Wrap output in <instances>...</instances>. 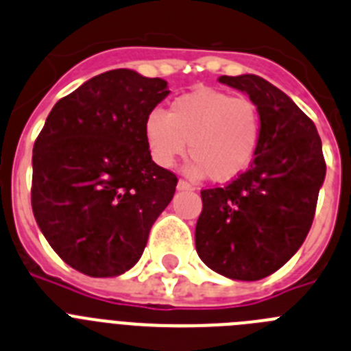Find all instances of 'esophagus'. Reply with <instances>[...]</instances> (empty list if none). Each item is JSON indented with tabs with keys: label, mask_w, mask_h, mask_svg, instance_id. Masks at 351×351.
<instances>
[{
	"label": "esophagus",
	"mask_w": 351,
	"mask_h": 351,
	"mask_svg": "<svg viewBox=\"0 0 351 351\" xmlns=\"http://www.w3.org/2000/svg\"><path fill=\"white\" fill-rule=\"evenodd\" d=\"M178 191H194V185H191L185 180H178Z\"/></svg>",
	"instance_id": "34e87169"
}]
</instances>
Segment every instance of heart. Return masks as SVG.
<instances>
[{
  "mask_svg": "<svg viewBox=\"0 0 351 351\" xmlns=\"http://www.w3.org/2000/svg\"><path fill=\"white\" fill-rule=\"evenodd\" d=\"M145 139L160 167H173L189 154V173L230 182L252 164L261 139L260 109L247 97L217 90L193 91L175 99L167 112L152 111L145 120Z\"/></svg>",
  "mask_w": 351,
  "mask_h": 351,
  "instance_id": "obj_1",
  "label": "heart"
}]
</instances>
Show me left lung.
Masks as SVG:
<instances>
[{
	"label": "left lung",
	"instance_id": "8db88e82",
	"mask_svg": "<svg viewBox=\"0 0 351 351\" xmlns=\"http://www.w3.org/2000/svg\"><path fill=\"white\" fill-rule=\"evenodd\" d=\"M219 81L258 106L261 139L247 171L224 187L201 191L196 251L213 272L258 281L304 243L327 166L313 120L279 88L252 74Z\"/></svg>",
	"mask_w": 351,
	"mask_h": 351
}]
</instances>
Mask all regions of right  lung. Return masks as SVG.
<instances>
[{"mask_svg": "<svg viewBox=\"0 0 351 351\" xmlns=\"http://www.w3.org/2000/svg\"><path fill=\"white\" fill-rule=\"evenodd\" d=\"M167 83L129 69L95 75L56 102L33 146L32 208L49 245L79 272L114 277L138 263L176 191L152 160L145 120Z\"/></svg>", "mask_w": 351, "mask_h": 351, "instance_id": "add662e5", "label": "right lung"}]
</instances>
